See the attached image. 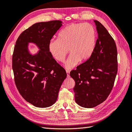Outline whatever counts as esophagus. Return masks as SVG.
I'll return each mask as SVG.
<instances>
[{"mask_svg": "<svg viewBox=\"0 0 132 132\" xmlns=\"http://www.w3.org/2000/svg\"><path fill=\"white\" fill-rule=\"evenodd\" d=\"M66 72H67V77H69V73H70L69 71H66Z\"/></svg>", "mask_w": 132, "mask_h": 132, "instance_id": "obj_1", "label": "esophagus"}]
</instances>
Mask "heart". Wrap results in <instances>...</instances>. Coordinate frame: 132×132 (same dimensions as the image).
Segmentation results:
<instances>
[{
	"label": "heart",
	"instance_id": "1",
	"mask_svg": "<svg viewBox=\"0 0 132 132\" xmlns=\"http://www.w3.org/2000/svg\"><path fill=\"white\" fill-rule=\"evenodd\" d=\"M96 31L88 23L72 24L62 29L58 34L57 40L49 42L50 54L58 62L65 60L69 49L71 55L65 63L67 69L89 60L92 56L96 45Z\"/></svg>",
	"mask_w": 132,
	"mask_h": 132
}]
</instances>
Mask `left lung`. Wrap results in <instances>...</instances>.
<instances>
[{"mask_svg": "<svg viewBox=\"0 0 132 132\" xmlns=\"http://www.w3.org/2000/svg\"><path fill=\"white\" fill-rule=\"evenodd\" d=\"M94 21L98 39L92 56L70 72L75 81V101L85 108H93L106 100L113 88L118 72L115 40L101 22Z\"/></svg>", "mask_w": 132, "mask_h": 132, "instance_id": "8db88e82", "label": "left lung"}]
</instances>
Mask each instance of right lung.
Listing matches in <instances>:
<instances>
[{
  "label": "right lung",
  "instance_id": "right-lung-1",
  "mask_svg": "<svg viewBox=\"0 0 132 132\" xmlns=\"http://www.w3.org/2000/svg\"><path fill=\"white\" fill-rule=\"evenodd\" d=\"M62 26V21L54 20L33 24L20 35L14 46L12 69L17 90L26 101L37 107L46 108L56 102L67 73L51 56L48 45ZM29 43L40 50L30 54Z\"/></svg>",
  "mask_w": 132,
  "mask_h": 132
}]
</instances>
